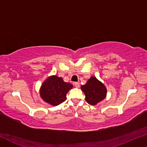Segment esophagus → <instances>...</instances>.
Returning <instances> with one entry per match:
<instances>
[{"label":"esophagus","mask_w":147,"mask_h":147,"mask_svg":"<svg viewBox=\"0 0 147 147\" xmlns=\"http://www.w3.org/2000/svg\"><path fill=\"white\" fill-rule=\"evenodd\" d=\"M74 85H75V87H77V88H79V86H80V84H79V83H77V82H76V83H74Z\"/></svg>","instance_id":"34e87169"}]
</instances>
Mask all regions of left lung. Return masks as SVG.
I'll list each match as a JSON object with an SVG mask.
<instances>
[{
    "instance_id": "1",
    "label": "left lung",
    "mask_w": 147,
    "mask_h": 147,
    "mask_svg": "<svg viewBox=\"0 0 147 147\" xmlns=\"http://www.w3.org/2000/svg\"><path fill=\"white\" fill-rule=\"evenodd\" d=\"M81 90L85 95V100L91 105H96L105 99L107 96V88L102 83L92 77L86 84L81 85Z\"/></svg>"
}]
</instances>
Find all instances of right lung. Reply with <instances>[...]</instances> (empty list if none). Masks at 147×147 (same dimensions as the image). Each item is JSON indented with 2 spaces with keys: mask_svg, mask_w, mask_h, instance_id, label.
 <instances>
[{
  "mask_svg": "<svg viewBox=\"0 0 147 147\" xmlns=\"http://www.w3.org/2000/svg\"><path fill=\"white\" fill-rule=\"evenodd\" d=\"M72 88V85L64 82L62 78L55 75L51 76L42 84L40 95L45 102L57 106L66 100V94Z\"/></svg>",
  "mask_w": 147,
  "mask_h": 147,
  "instance_id": "obj_1",
  "label": "right lung"
}]
</instances>
